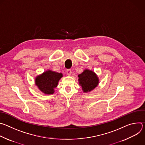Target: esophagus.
Returning <instances> with one entry per match:
<instances>
[{"label": "esophagus", "mask_w": 145, "mask_h": 145, "mask_svg": "<svg viewBox=\"0 0 145 145\" xmlns=\"http://www.w3.org/2000/svg\"><path fill=\"white\" fill-rule=\"evenodd\" d=\"M67 74L68 75V76H70L72 74V71L71 69H67Z\"/></svg>", "instance_id": "34e87169"}]
</instances>
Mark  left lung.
<instances>
[{
    "label": "left lung",
    "instance_id": "8db88e82",
    "mask_svg": "<svg viewBox=\"0 0 145 145\" xmlns=\"http://www.w3.org/2000/svg\"><path fill=\"white\" fill-rule=\"evenodd\" d=\"M78 84L85 93L90 92L96 88L99 84V78L92 71L86 69L78 75Z\"/></svg>",
    "mask_w": 145,
    "mask_h": 145
}]
</instances>
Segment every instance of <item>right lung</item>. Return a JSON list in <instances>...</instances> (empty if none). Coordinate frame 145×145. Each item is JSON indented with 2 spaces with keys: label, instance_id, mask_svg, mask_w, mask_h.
Wrapping results in <instances>:
<instances>
[{
  "label": "right lung",
  "instance_id": "right-lung-1",
  "mask_svg": "<svg viewBox=\"0 0 145 145\" xmlns=\"http://www.w3.org/2000/svg\"><path fill=\"white\" fill-rule=\"evenodd\" d=\"M63 77V73L49 69L35 77V84L42 93L52 95L55 92L54 88L57 87L59 80Z\"/></svg>",
  "mask_w": 145,
  "mask_h": 145
}]
</instances>
